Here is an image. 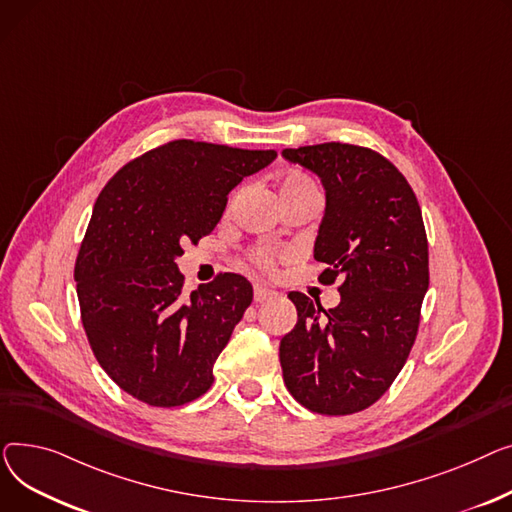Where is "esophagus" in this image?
<instances>
[{"instance_id":"obj_1","label":"esophagus","mask_w":512,"mask_h":512,"mask_svg":"<svg viewBox=\"0 0 512 512\" xmlns=\"http://www.w3.org/2000/svg\"><path fill=\"white\" fill-rule=\"evenodd\" d=\"M275 291L273 289H266L262 285H254V302H264V299L273 297Z\"/></svg>"}]
</instances>
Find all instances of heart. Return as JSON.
I'll return each mask as SVG.
<instances>
[{"instance_id": "obj_1", "label": "heart", "mask_w": 512, "mask_h": 512, "mask_svg": "<svg viewBox=\"0 0 512 512\" xmlns=\"http://www.w3.org/2000/svg\"><path fill=\"white\" fill-rule=\"evenodd\" d=\"M310 192H318V188L314 186L312 179H308L302 173H289L283 177L281 182V198H293V196H302V194H310ZM277 252L270 248H260L254 252V264L262 270V273H273L277 266Z\"/></svg>"}]
</instances>
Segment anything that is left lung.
I'll use <instances>...</instances> for the list:
<instances>
[{
  "label": "left lung",
  "instance_id": "obj_1",
  "mask_svg": "<svg viewBox=\"0 0 512 512\" xmlns=\"http://www.w3.org/2000/svg\"><path fill=\"white\" fill-rule=\"evenodd\" d=\"M283 157L320 177L326 208L314 258L328 268L318 281H341L330 310L289 293L297 324L281 339L283 380L310 411L357 413L386 393L417 337L430 285L422 208L403 173L372 148L324 142L285 148Z\"/></svg>",
  "mask_w": 512,
  "mask_h": 512
}]
</instances>
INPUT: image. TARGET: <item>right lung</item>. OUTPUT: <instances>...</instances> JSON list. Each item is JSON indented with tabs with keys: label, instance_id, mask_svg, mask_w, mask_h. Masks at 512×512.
<instances>
[{
	"label": "right lung",
	"instance_id": "add662e5",
	"mask_svg": "<svg viewBox=\"0 0 512 512\" xmlns=\"http://www.w3.org/2000/svg\"><path fill=\"white\" fill-rule=\"evenodd\" d=\"M275 157L173 140L124 165L101 190L74 279L90 349L134 399L179 407L213 384L254 291L246 277L225 273L188 295L175 258L217 227L227 194Z\"/></svg>",
	"mask_w": 512,
	"mask_h": 512
}]
</instances>
